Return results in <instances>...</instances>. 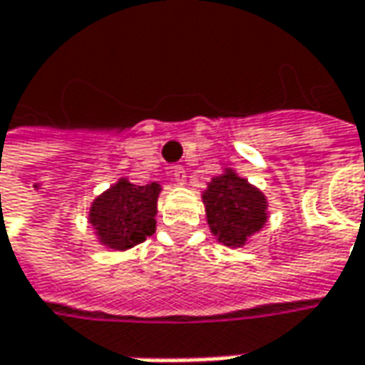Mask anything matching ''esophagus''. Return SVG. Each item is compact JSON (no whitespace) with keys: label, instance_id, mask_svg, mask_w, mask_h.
Here are the masks:
<instances>
[{"label":"esophagus","instance_id":"1","mask_svg":"<svg viewBox=\"0 0 365 365\" xmlns=\"http://www.w3.org/2000/svg\"><path fill=\"white\" fill-rule=\"evenodd\" d=\"M168 173H170L168 176L173 178L176 185H182V182L187 180V170H185L182 166H170V170H168Z\"/></svg>","mask_w":365,"mask_h":365}]
</instances>
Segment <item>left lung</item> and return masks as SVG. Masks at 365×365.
Here are the masks:
<instances>
[{"instance_id": "obj_1", "label": "left lung", "mask_w": 365, "mask_h": 365, "mask_svg": "<svg viewBox=\"0 0 365 365\" xmlns=\"http://www.w3.org/2000/svg\"><path fill=\"white\" fill-rule=\"evenodd\" d=\"M207 222L217 240L226 246H242L246 238L263 228L267 201L263 192L248 185L236 173L215 176L203 195Z\"/></svg>"}]
</instances>
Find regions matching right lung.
I'll use <instances>...</instances> for the list:
<instances>
[{
    "instance_id": "obj_1",
    "label": "right lung",
    "mask_w": 365,
    "mask_h": 365,
    "mask_svg": "<svg viewBox=\"0 0 365 365\" xmlns=\"http://www.w3.org/2000/svg\"><path fill=\"white\" fill-rule=\"evenodd\" d=\"M158 195V182L139 187L125 178L102 192L90 207V224L102 245L115 250H127L152 236L155 232Z\"/></svg>"
}]
</instances>
